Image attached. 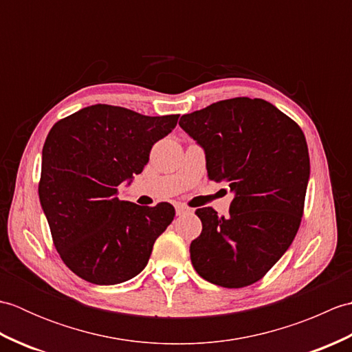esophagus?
Returning a JSON list of instances; mask_svg holds the SVG:
<instances>
[{"mask_svg":"<svg viewBox=\"0 0 352 352\" xmlns=\"http://www.w3.org/2000/svg\"><path fill=\"white\" fill-rule=\"evenodd\" d=\"M175 212H177L178 216H180V214H184V213H189L190 208L183 206V204H177V206H175Z\"/></svg>","mask_w":352,"mask_h":352,"instance_id":"34e87169","label":"esophagus"}]
</instances>
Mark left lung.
I'll use <instances>...</instances> for the list:
<instances>
[{"label":"left lung","instance_id":"8db88e82","mask_svg":"<svg viewBox=\"0 0 352 352\" xmlns=\"http://www.w3.org/2000/svg\"><path fill=\"white\" fill-rule=\"evenodd\" d=\"M180 126L204 148L207 174L228 183L230 216L195 212L203 231L190 260L204 280L239 289L263 278L300 228L310 177L309 148L294 119L260 98L213 102Z\"/></svg>","mask_w":352,"mask_h":352}]
</instances>
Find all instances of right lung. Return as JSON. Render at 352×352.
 I'll return each mask as SVG.
<instances>
[{"mask_svg": "<svg viewBox=\"0 0 352 352\" xmlns=\"http://www.w3.org/2000/svg\"><path fill=\"white\" fill-rule=\"evenodd\" d=\"M178 116L95 104L52 125L42 149L39 199L57 252L80 278L110 286L144 271L175 208L121 201L118 188L140 174Z\"/></svg>", "mask_w": 352, "mask_h": 352, "instance_id": "right-lung-1", "label": "right lung"}]
</instances>
